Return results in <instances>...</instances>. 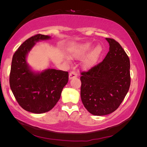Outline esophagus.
I'll return each mask as SVG.
<instances>
[{"mask_svg":"<svg viewBox=\"0 0 147 147\" xmlns=\"http://www.w3.org/2000/svg\"><path fill=\"white\" fill-rule=\"evenodd\" d=\"M77 77V74L75 73V72H74V71H72V72H70V74H69V78L70 80L76 78Z\"/></svg>","mask_w":147,"mask_h":147,"instance_id":"1","label":"esophagus"}]
</instances>
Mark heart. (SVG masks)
<instances>
[{"label":"heart","instance_id":"obj_1","mask_svg":"<svg viewBox=\"0 0 147 147\" xmlns=\"http://www.w3.org/2000/svg\"><path fill=\"white\" fill-rule=\"evenodd\" d=\"M92 48V44L91 43H85L82 45L71 49L69 55L74 58H82L85 56L91 51ZM102 52V47L100 45H97L92 49L83 62V67L85 69L90 68L99 59Z\"/></svg>","mask_w":147,"mask_h":147}]
</instances>
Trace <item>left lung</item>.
I'll use <instances>...</instances> for the list:
<instances>
[{"label":"left lung","instance_id":"8db88e82","mask_svg":"<svg viewBox=\"0 0 147 147\" xmlns=\"http://www.w3.org/2000/svg\"><path fill=\"white\" fill-rule=\"evenodd\" d=\"M109 51L102 62L80 77L81 99L89 112L102 116L113 112L121 104L131 84L130 61L119 43L105 38Z\"/></svg>","mask_w":147,"mask_h":147}]
</instances>
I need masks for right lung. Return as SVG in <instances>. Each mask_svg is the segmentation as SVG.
<instances>
[{"instance_id":"right-lung-1","label":"right lung","mask_w":147,"mask_h":147,"mask_svg":"<svg viewBox=\"0 0 147 147\" xmlns=\"http://www.w3.org/2000/svg\"><path fill=\"white\" fill-rule=\"evenodd\" d=\"M50 38L42 34L31 37L18 48L12 58L10 88L19 105L31 113L40 114L51 110L68 82L67 72L48 69L36 72L27 63L28 54L35 43Z\"/></svg>"}]
</instances>
